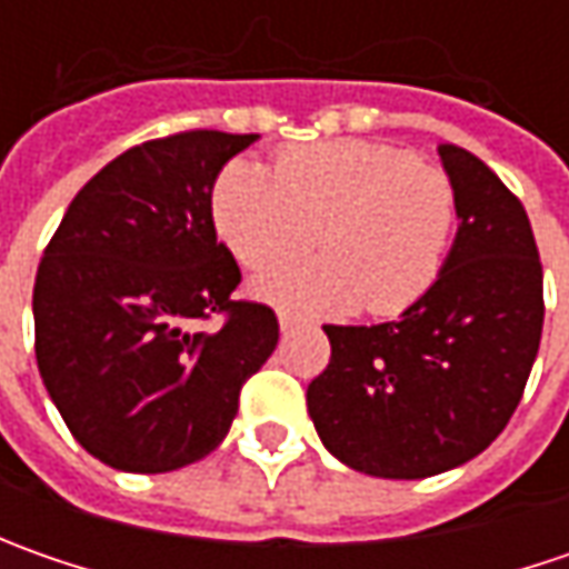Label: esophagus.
Instances as JSON below:
<instances>
[{"label":"esophagus","instance_id":"1","mask_svg":"<svg viewBox=\"0 0 569 569\" xmlns=\"http://www.w3.org/2000/svg\"><path fill=\"white\" fill-rule=\"evenodd\" d=\"M278 326H281V332H291V329L297 326V319L291 317V313H284V310H281V313H278Z\"/></svg>","mask_w":569,"mask_h":569}]
</instances>
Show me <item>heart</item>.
I'll use <instances>...</instances> for the list:
<instances>
[{
  "label": "heart",
  "instance_id": "b5f03b06",
  "mask_svg": "<svg viewBox=\"0 0 569 569\" xmlns=\"http://www.w3.org/2000/svg\"><path fill=\"white\" fill-rule=\"evenodd\" d=\"M459 221L447 170L396 144L339 139L278 154L274 177L230 161L211 187V228L247 269L252 295L295 317H399L447 269ZM323 256L274 267L309 246Z\"/></svg>",
  "mask_w": 569,
  "mask_h": 569
}]
</instances>
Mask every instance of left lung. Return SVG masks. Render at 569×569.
<instances>
[{"mask_svg": "<svg viewBox=\"0 0 569 569\" xmlns=\"http://www.w3.org/2000/svg\"><path fill=\"white\" fill-rule=\"evenodd\" d=\"M459 230L433 291L380 326H322L332 358L307 389L319 440L377 478H430L491 447L541 341L545 297L522 202L481 158L440 144Z\"/></svg>", "mask_w": 569, "mask_h": 569, "instance_id": "8db88e82", "label": "left lung"}]
</instances>
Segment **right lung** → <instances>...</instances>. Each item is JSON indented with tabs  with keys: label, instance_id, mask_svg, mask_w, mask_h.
<instances>
[{
	"label": "right lung",
	"instance_id": "add662e5",
	"mask_svg": "<svg viewBox=\"0 0 569 569\" xmlns=\"http://www.w3.org/2000/svg\"><path fill=\"white\" fill-rule=\"evenodd\" d=\"M259 136L192 129L136 144L78 189L33 281V351L81 447L136 475L183 469L228 437L278 345L272 307L233 300L240 266L211 187ZM221 316L218 330H192Z\"/></svg>",
	"mask_w": 569,
	"mask_h": 569
}]
</instances>
